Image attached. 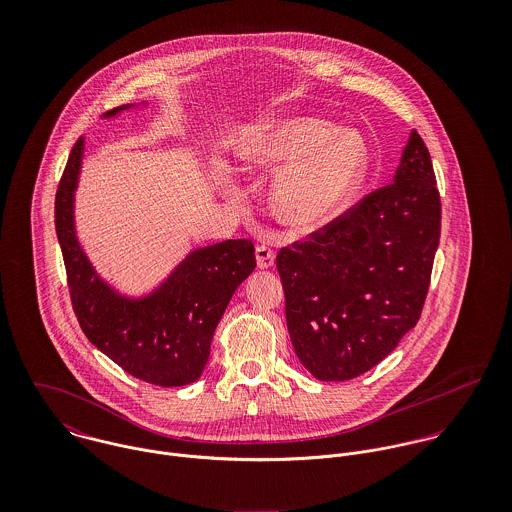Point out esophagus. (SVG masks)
Returning <instances> with one entry per match:
<instances>
[{"label":"esophagus","instance_id":"esophagus-1","mask_svg":"<svg viewBox=\"0 0 512 512\" xmlns=\"http://www.w3.org/2000/svg\"><path fill=\"white\" fill-rule=\"evenodd\" d=\"M256 262H258V268H260V270L272 268L274 262H276V252H274V248H270V246H266V244H260V246L256 248Z\"/></svg>","mask_w":512,"mask_h":512}]
</instances>
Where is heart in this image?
Returning a JSON list of instances; mask_svg holds the SVG:
<instances>
[{"label": "heart", "mask_w": 512, "mask_h": 512, "mask_svg": "<svg viewBox=\"0 0 512 512\" xmlns=\"http://www.w3.org/2000/svg\"><path fill=\"white\" fill-rule=\"evenodd\" d=\"M234 155L248 167H278L270 191L276 217L293 228H315L337 219L370 173V149L353 130L292 116L244 126Z\"/></svg>", "instance_id": "obj_1"}]
</instances>
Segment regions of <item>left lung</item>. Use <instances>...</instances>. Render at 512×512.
I'll return each mask as SVG.
<instances>
[{
  "label": "left lung",
  "mask_w": 512,
  "mask_h": 512,
  "mask_svg": "<svg viewBox=\"0 0 512 512\" xmlns=\"http://www.w3.org/2000/svg\"><path fill=\"white\" fill-rule=\"evenodd\" d=\"M439 230L434 165L414 130L394 183L278 252L299 363L341 382L388 357L422 315Z\"/></svg>",
  "instance_id": "obj_1"
}]
</instances>
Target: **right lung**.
<instances>
[{"mask_svg":"<svg viewBox=\"0 0 512 512\" xmlns=\"http://www.w3.org/2000/svg\"><path fill=\"white\" fill-rule=\"evenodd\" d=\"M132 108L106 112V118ZM84 140L73 146L55 197V228L67 268L74 313L88 341L128 374L155 386L195 382L211 355V341L236 288L256 268L248 238L193 250L149 295L126 297L92 268L74 232V191Z\"/></svg>","mask_w":512,"mask_h":512,"instance_id":"1","label":"right lung"}]
</instances>
